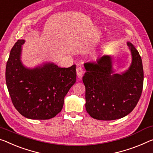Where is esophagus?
Segmentation results:
<instances>
[{"mask_svg":"<svg viewBox=\"0 0 153 153\" xmlns=\"http://www.w3.org/2000/svg\"><path fill=\"white\" fill-rule=\"evenodd\" d=\"M83 73V70L82 69V68L81 67H78L76 68V74L77 76L81 77L82 76V74Z\"/></svg>","mask_w":153,"mask_h":153,"instance_id":"obj_1","label":"esophagus"}]
</instances>
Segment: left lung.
Masks as SVG:
<instances>
[{"mask_svg": "<svg viewBox=\"0 0 153 153\" xmlns=\"http://www.w3.org/2000/svg\"><path fill=\"white\" fill-rule=\"evenodd\" d=\"M131 63L128 70L116 73L111 55H102L95 62L84 63L85 109L93 118L114 120L127 116L142 94L144 70L142 59L133 44L127 42Z\"/></svg>", "mask_w": 153, "mask_h": 153, "instance_id": "left-lung-1", "label": "left lung"}]
</instances>
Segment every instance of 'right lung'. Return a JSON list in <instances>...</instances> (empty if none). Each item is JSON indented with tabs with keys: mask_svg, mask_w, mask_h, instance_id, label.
<instances>
[{
	"mask_svg": "<svg viewBox=\"0 0 153 153\" xmlns=\"http://www.w3.org/2000/svg\"><path fill=\"white\" fill-rule=\"evenodd\" d=\"M25 39L11 48L6 65V84L14 107L25 117L48 120L62 111L64 98L76 82V65L59 68L45 62L30 68L21 60Z\"/></svg>",
	"mask_w": 153,
	"mask_h": 153,
	"instance_id": "obj_1",
	"label": "right lung"
}]
</instances>
